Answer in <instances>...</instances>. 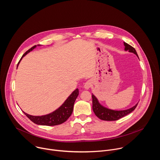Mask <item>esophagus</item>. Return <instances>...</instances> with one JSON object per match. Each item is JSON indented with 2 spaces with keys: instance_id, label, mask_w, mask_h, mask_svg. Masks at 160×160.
<instances>
[{
  "instance_id": "1",
  "label": "esophagus",
  "mask_w": 160,
  "mask_h": 160,
  "mask_svg": "<svg viewBox=\"0 0 160 160\" xmlns=\"http://www.w3.org/2000/svg\"><path fill=\"white\" fill-rule=\"evenodd\" d=\"M91 86H92V83H91L90 81L88 80V81H87V82L84 83L83 88L85 89V90H88Z\"/></svg>"
}]
</instances>
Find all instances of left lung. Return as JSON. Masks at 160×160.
<instances>
[{
    "mask_svg": "<svg viewBox=\"0 0 160 160\" xmlns=\"http://www.w3.org/2000/svg\"><path fill=\"white\" fill-rule=\"evenodd\" d=\"M125 49L124 50L125 51H128L129 52L133 53L135 54L138 58H139V56L137 54V52L135 49L132 48L131 45H128V43L123 42ZM92 109L95 115L101 120H105V121H115L118 120L120 118L128 115L129 113L132 112L138 106L137 103L135 106L133 107L124 110H114L109 109L104 106H102L99 101L98 99L92 94Z\"/></svg>",
    "mask_w": 160,
    "mask_h": 160,
    "instance_id": "left-lung-1",
    "label": "left lung"
}]
</instances>
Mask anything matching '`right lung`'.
Masks as SVG:
<instances>
[{
	"mask_svg": "<svg viewBox=\"0 0 160 160\" xmlns=\"http://www.w3.org/2000/svg\"><path fill=\"white\" fill-rule=\"evenodd\" d=\"M40 45H35V46L32 47L31 49H30L23 55H22L17 65V68L22 58L25 56L30 52L32 51L34 49L37 48V46H40ZM78 94H79V90L78 88H77L69 96H68V98L66 99V101L62 103V104L61 106H59L57 109H56L53 112L48 114V115H42V116H33V115H28V114L26 113L24 111L22 112H24L25 115L31 121H32L33 123L37 125H47V126L58 125L65 122L72 115L73 110V106Z\"/></svg>",
	"mask_w": 160,
	"mask_h": 160,
	"instance_id": "obj_1",
	"label": "right lung"
}]
</instances>
